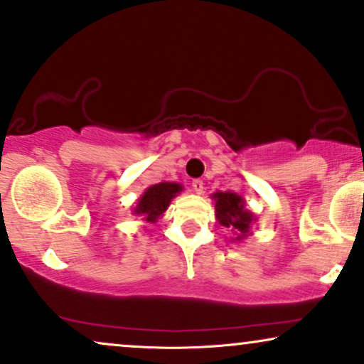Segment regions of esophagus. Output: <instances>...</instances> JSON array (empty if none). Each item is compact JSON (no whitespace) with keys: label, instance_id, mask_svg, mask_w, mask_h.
<instances>
[{"label":"esophagus","instance_id":"obj_1","mask_svg":"<svg viewBox=\"0 0 364 364\" xmlns=\"http://www.w3.org/2000/svg\"><path fill=\"white\" fill-rule=\"evenodd\" d=\"M192 188L196 193H202L204 192V182L200 178H196V181H192Z\"/></svg>","mask_w":364,"mask_h":364}]
</instances>
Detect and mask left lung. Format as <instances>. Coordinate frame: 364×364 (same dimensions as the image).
Returning a JSON list of instances; mask_svg holds the SVG:
<instances>
[{"mask_svg": "<svg viewBox=\"0 0 364 364\" xmlns=\"http://www.w3.org/2000/svg\"><path fill=\"white\" fill-rule=\"evenodd\" d=\"M215 200V217L220 225L232 230L234 240H240L251 234V225L256 217L245 209L244 199L235 192H215L212 196Z\"/></svg>", "mask_w": 364, "mask_h": 364, "instance_id": "left-lung-1", "label": "left lung"}]
</instances>
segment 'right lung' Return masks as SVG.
<instances>
[{"label": "right lung", "mask_w": 364, "mask_h": 364, "mask_svg": "<svg viewBox=\"0 0 364 364\" xmlns=\"http://www.w3.org/2000/svg\"><path fill=\"white\" fill-rule=\"evenodd\" d=\"M178 192H182V186L176 182H160L155 186L149 187L144 192V196L140 197L136 202V207L134 209V214L144 215V220L147 223H155L160 215L167 210V207L171 205L173 197Z\"/></svg>", "instance_id": "1"}]
</instances>
